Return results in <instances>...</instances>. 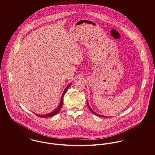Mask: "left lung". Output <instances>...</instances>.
Segmentation results:
<instances>
[{"label": "left lung", "mask_w": 155, "mask_h": 155, "mask_svg": "<svg viewBox=\"0 0 155 155\" xmlns=\"http://www.w3.org/2000/svg\"><path fill=\"white\" fill-rule=\"evenodd\" d=\"M87 105H88V107L89 109V110L92 111V113L94 114H95V115H96V116H99V117H107V116H103V115H100V114H97V113H95L94 111L92 110L91 108H90V107L89 106L88 104V102H87Z\"/></svg>", "instance_id": "8db88e82"}]
</instances>
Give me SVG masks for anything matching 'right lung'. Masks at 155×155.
I'll return each instance as SVG.
<instances>
[{
    "label": "right lung",
    "mask_w": 155,
    "mask_h": 155,
    "mask_svg": "<svg viewBox=\"0 0 155 155\" xmlns=\"http://www.w3.org/2000/svg\"><path fill=\"white\" fill-rule=\"evenodd\" d=\"M71 85V83L67 85V87L66 88V89H64V92H63V95H62V96H61V98L60 103L59 105L58 106V107L56 108L55 110H54L53 111H52V112H51V113H48V114H44V115H41V114H36V113H35V114L36 116H39V117H48L53 116L55 115L56 114H57V113L59 112V111L60 110V109H61V107H62V106H63V98H64V95L65 93L66 92L67 90L70 87V86Z\"/></svg>",
    "instance_id": "add662e5"
}]
</instances>
